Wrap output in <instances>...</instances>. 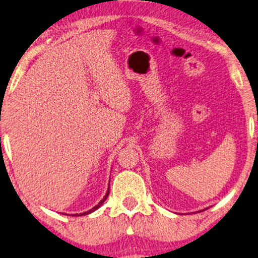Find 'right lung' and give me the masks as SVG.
I'll list each match as a JSON object with an SVG mask.
<instances>
[{
    "label": "right lung",
    "instance_id": "right-lung-1",
    "mask_svg": "<svg viewBox=\"0 0 258 258\" xmlns=\"http://www.w3.org/2000/svg\"><path fill=\"white\" fill-rule=\"evenodd\" d=\"M108 194H109V188L107 190V192H106L105 197L102 198L100 202H99V204H98V205H95V207H94V208H92L91 210H88V211H86V212H82V214H74V215H72V216H82V215H88V214H92V212L95 211V210H98V209L100 208L101 205H102V203H104V202L106 201V199H107V197H108ZM63 215H66V214H63Z\"/></svg>",
    "mask_w": 258,
    "mask_h": 258
}]
</instances>
